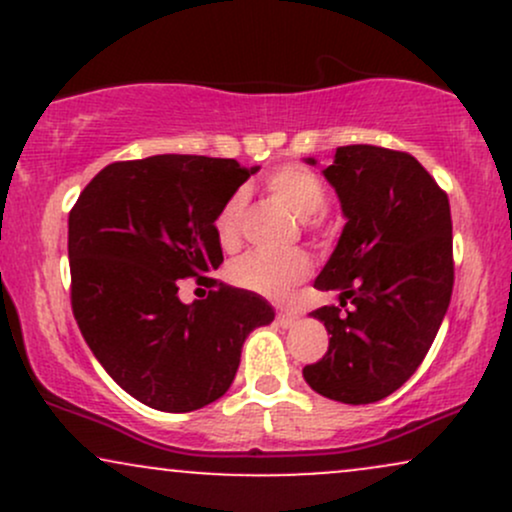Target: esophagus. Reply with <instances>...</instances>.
Instances as JSON below:
<instances>
[{
	"label": "esophagus",
	"instance_id": "obj_1",
	"mask_svg": "<svg viewBox=\"0 0 512 512\" xmlns=\"http://www.w3.org/2000/svg\"><path fill=\"white\" fill-rule=\"evenodd\" d=\"M276 322H279V325L284 327V330H289V327L296 325L298 317L291 315V313H279V315H276Z\"/></svg>",
	"mask_w": 512,
	"mask_h": 512
}]
</instances>
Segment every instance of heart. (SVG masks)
<instances>
[{
  "instance_id": "b5f03b06",
  "label": "heart",
  "mask_w": 512,
  "mask_h": 512,
  "mask_svg": "<svg viewBox=\"0 0 512 512\" xmlns=\"http://www.w3.org/2000/svg\"><path fill=\"white\" fill-rule=\"evenodd\" d=\"M264 187L303 221L313 219L315 214H320L325 209V182L313 170L298 166V163H289V166H281L264 175ZM245 204H248L245 192L238 190L223 202L219 214H216L214 236L223 250H233L240 243V226H243ZM308 272L310 260L301 250H255L238 257L228 267V279L240 286V289L255 291L260 296L284 298L298 281H303L308 276Z\"/></svg>"
}]
</instances>
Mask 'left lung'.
Returning a JSON list of instances; mask_svg holds the SVG:
<instances>
[{
	"instance_id": "obj_1",
	"label": "left lung",
	"mask_w": 512,
	"mask_h": 512,
	"mask_svg": "<svg viewBox=\"0 0 512 512\" xmlns=\"http://www.w3.org/2000/svg\"><path fill=\"white\" fill-rule=\"evenodd\" d=\"M322 175L346 223L315 289L339 291L351 310L325 305L310 313L332 337L303 378L322 397L370 404L414 375L448 313L450 202L414 156L383 146H339Z\"/></svg>"
}]
</instances>
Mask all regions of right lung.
Masks as SVG:
<instances>
[{"label": "right lung", "instance_id": "obj_1", "mask_svg": "<svg viewBox=\"0 0 512 512\" xmlns=\"http://www.w3.org/2000/svg\"><path fill=\"white\" fill-rule=\"evenodd\" d=\"M260 168L233 158L161 154L105 166L69 214L72 310L88 349L127 395L182 414L216 402L236 378L240 349L274 320L257 293L209 279L223 252L214 219ZM212 286L177 298V279Z\"/></svg>", "mask_w": 512, "mask_h": 512}]
</instances>
